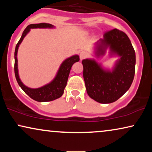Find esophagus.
Wrapping results in <instances>:
<instances>
[{"label":"esophagus","mask_w":152,"mask_h":152,"mask_svg":"<svg viewBox=\"0 0 152 152\" xmlns=\"http://www.w3.org/2000/svg\"><path fill=\"white\" fill-rule=\"evenodd\" d=\"M88 56V53H86V52H85V51H82L80 53V57L81 60L85 59V58H86Z\"/></svg>","instance_id":"esophagus-1"}]
</instances>
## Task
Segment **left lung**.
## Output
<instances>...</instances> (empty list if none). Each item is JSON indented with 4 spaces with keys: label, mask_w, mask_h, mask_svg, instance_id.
I'll list each match as a JSON object with an SVG mask.
<instances>
[{
    "label": "left lung",
    "mask_w": 152,
    "mask_h": 152,
    "mask_svg": "<svg viewBox=\"0 0 152 152\" xmlns=\"http://www.w3.org/2000/svg\"><path fill=\"white\" fill-rule=\"evenodd\" d=\"M109 48L111 55L120 59L110 71L104 70L94 59H84L83 76L88 96L97 102H115L130 88L135 75L136 53L127 35L118 29L109 30L97 43L95 55H104Z\"/></svg>",
    "instance_id": "8db88e82"
}]
</instances>
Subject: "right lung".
I'll return each instance as SVG.
<instances>
[{"instance_id":"1","label":"right lung","mask_w":152,"mask_h":152,"mask_svg":"<svg viewBox=\"0 0 152 152\" xmlns=\"http://www.w3.org/2000/svg\"><path fill=\"white\" fill-rule=\"evenodd\" d=\"M54 26L50 23H41L38 24H30L25 29L23 32V34L20 37V40L18 41L17 44L16 45L15 53H14V72H15V77L17 81L18 85L23 91L29 95L31 98L37 102H50L55 100V99L59 98L63 95L64 88L67 84V81L69 75L70 69L72 66L75 63L80 61V57L78 55H73L65 61H63L61 65L60 66L59 69L58 70L57 74L55 79L52 81L50 83L48 84L45 86L38 88H30L27 87L23 84L20 81L18 72V60H17V52L18 47L22 41L23 40L24 37L26 36L27 34L30 32V29L33 28H53Z\"/></svg>"}]
</instances>
